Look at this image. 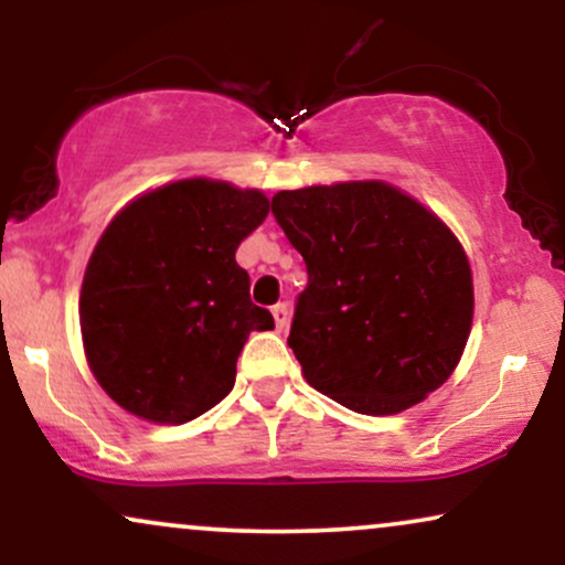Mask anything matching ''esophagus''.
Masks as SVG:
<instances>
[{
	"label": "esophagus",
	"instance_id": "34e87169",
	"mask_svg": "<svg viewBox=\"0 0 565 565\" xmlns=\"http://www.w3.org/2000/svg\"><path fill=\"white\" fill-rule=\"evenodd\" d=\"M270 313H274L276 329H287V323H289V305L287 302L274 305V308H270Z\"/></svg>",
	"mask_w": 565,
	"mask_h": 565
}]
</instances>
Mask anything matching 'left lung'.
I'll return each instance as SVG.
<instances>
[{
    "instance_id": "8db88e82",
    "label": "left lung",
    "mask_w": 565,
    "mask_h": 565,
    "mask_svg": "<svg viewBox=\"0 0 565 565\" xmlns=\"http://www.w3.org/2000/svg\"><path fill=\"white\" fill-rule=\"evenodd\" d=\"M274 217L308 287L289 348L316 391L359 414H398L457 369L472 274L449 225L382 180L278 191Z\"/></svg>"
}]
</instances>
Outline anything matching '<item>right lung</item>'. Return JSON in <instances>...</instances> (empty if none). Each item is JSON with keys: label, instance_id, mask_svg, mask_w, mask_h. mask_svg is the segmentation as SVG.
<instances>
[{"label": "right lung", "instance_id": "right-lung-1", "mask_svg": "<svg viewBox=\"0 0 565 565\" xmlns=\"http://www.w3.org/2000/svg\"><path fill=\"white\" fill-rule=\"evenodd\" d=\"M268 210L257 188L188 178L132 199L103 231L82 281V342L125 412L183 425L231 393L246 337L274 329L236 263Z\"/></svg>", "mask_w": 565, "mask_h": 565}]
</instances>
